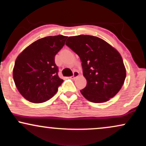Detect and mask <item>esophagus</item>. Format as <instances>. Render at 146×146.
Masks as SVG:
<instances>
[{
  "label": "esophagus",
  "mask_w": 146,
  "mask_h": 146,
  "mask_svg": "<svg viewBox=\"0 0 146 146\" xmlns=\"http://www.w3.org/2000/svg\"><path fill=\"white\" fill-rule=\"evenodd\" d=\"M79 75V73L78 71H75L74 72H73V76H72V78H73V79H75L76 77H77Z\"/></svg>",
  "instance_id": "obj_1"
}]
</instances>
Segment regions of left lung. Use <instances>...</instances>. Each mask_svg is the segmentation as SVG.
Wrapping results in <instances>:
<instances>
[{
	"label": "left lung",
	"instance_id": "1",
	"mask_svg": "<svg viewBox=\"0 0 146 146\" xmlns=\"http://www.w3.org/2000/svg\"><path fill=\"white\" fill-rule=\"evenodd\" d=\"M66 45L80 58L87 80L81 93L90 102H104L121 89L126 77L119 52L101 38L89 35L69 37Z\"/></svg>",
	"mask_w": 146,
	"mask_h": 146
}]
</instances>
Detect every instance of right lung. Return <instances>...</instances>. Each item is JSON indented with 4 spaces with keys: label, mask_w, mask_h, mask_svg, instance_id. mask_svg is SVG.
Here are the masks:
<instances>
[{
    "label": "right lung",
    "mask_w": 146,
    "mask_h": 146,
    "mask_svg": "<svg viewBox=\"0 0 146 146\" xmlns=\"http://www.w3.org/2000/svg\"><path fill=\"white\" fill-rule=\"evenodd\" d=\"M68 38L47 36L33 42L17 56L13 76L18 91L33 103H42L56 94L63 80L58 75L54 56Z\"/></svg>",
    "instance_id": "right-lung-1"
}]
</instances>
